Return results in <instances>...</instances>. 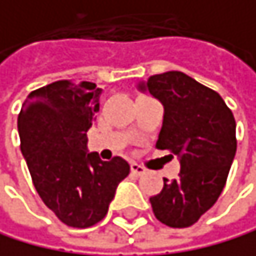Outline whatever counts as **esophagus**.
Wrapping results in <instances>:
<instances>
[{
	"label": "esophagus",
	"mask_w": 256,
	"mask_h": 256,
	"mask_svg": "<svg viewBox=\"0 0 256 256\" xmlns=\"http://www.w3.org/2000/svg\"><path fill=\"white\" fill-rule=\"evenodd\" d=\"M131 174H132V175H136V176H139V175L145 174V169H144L142 166L136 164V162H131Z\"/></svg>",
	"instance_id": "34e87169"
}]
</instances>
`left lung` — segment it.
I'll return each mask as SVG.
<instances>
[{
    "label": "left lung",
    "mask_w": 256,
    "mask_h": 256,
    "mask_svg": "<svg viewBox=\"0 0 256 256\" xmlns=\"http://www.w3.org/2000/svg\"><path fill=\"white\" fill-rule=\"evenodd\" d=\"M147 90L164 106L156 148L180 156L182 170L150 197L156 219L172 228L194 225L218 202L236 153V122L222 96L183 72L153 74Z\"/></svg>",
    "instance_id": "8db88e82"
}]
</instances>
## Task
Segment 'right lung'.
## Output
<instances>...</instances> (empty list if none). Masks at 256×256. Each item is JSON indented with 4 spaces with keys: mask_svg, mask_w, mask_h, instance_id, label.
Wrapping results in <instances>:
<instances>
[{
    "mask_svg": "<svg viewBox=\"0 0 256 256\" xmlns=\"http://www.w3.org/2000/svg\"><path fill=\"white\" fill-rule=\"evenodd\" d=\"M96 84L60 80L28 95L18 114L20 147L34 188L56 218L73 228L100 222L130 164L87 153V130L100 109Z\"/></svg>",
    "mask_w": 256,
    "mask_h": 256,
    "instance_id": "right-lung-1",
    "label": "right lung"
}]
</instances>
